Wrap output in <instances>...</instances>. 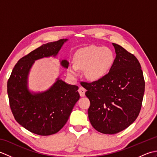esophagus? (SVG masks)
<instances>
[{
	"label": "esophagus",
	"mask_w": 157,
	"mask_h": 157,
	"mask_svg": "<svg viewBox=\"0 0 157 157\" xmlns=\"http://www.w3.org/2000/svg\"><path fill=\"white\" fill-rule=\"evenodd\" d=\"M86 91V90L83 87H80L78 89V92L79 93V95H80V96H82H82H84Z\"/></svg>",
	"instance_id": "1"
}]
</instances>
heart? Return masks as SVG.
Masks as SVG:
<instances>
[{
	"mask_svg": "<svg viewBox=\"0 0 157 157\" xmlns=\"http://www.w3.org/2000/svg\"><path fill=\"white\" fill-rule=\"evenodd\" d=\"M114 59L113 52L107 47L94 45L86 46L75 52V64L69 65V72L77 75L78 69L85 70V75L88 79L98 80L109 71Z\"/></svg>",
	"mask_w": 157,
	"mask_h": 157,
	"instance_id": "1",
	"label": "heart"
}]
</instances>
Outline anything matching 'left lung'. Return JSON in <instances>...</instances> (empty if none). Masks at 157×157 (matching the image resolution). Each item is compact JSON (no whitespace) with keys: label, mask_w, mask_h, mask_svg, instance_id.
Masks as SVG:
<instances>
[{"label":"left lung","mask_w":157,"mask_h":157,"mask_svg":"<svg viewBox=\"0 0 157 157\" xmlns=\"http://www.w3.org/2000/svg\"><path fill=\"white\" fill-rule=\"evenodd\" d=\"M116 57L109 72L97 81L82 82L90 106L88 117L93 128L115 134L134 122L140 111L145 82L138 60L115 43Z\"/></svg>","instance_id":"obj_1"}]
</instances>
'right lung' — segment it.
Masks as SVG:
<instances>
[{
	"label": "right lung",
	"mask_w": 157,
	"mask_h": 157,
	"mask_svg": "<svg viewBox=\"0 0 157 157\" xmlns=\"http://www.w3.org/2000/svg\"><path fill=\"white\" fill-rule=\"evenodd\" d=\"M67 39L48 42L20 59L7 82L9 105L18 123L34 134L49 136L56 134L67 121L73 106L79 98L78 86L69 85L57 78L51 88L42 93L28 89V76L36 60L55 56ZM61 65L68 68L63 60Z\"/></svg>",
	"instance_id": "1"
}]
</instances>
